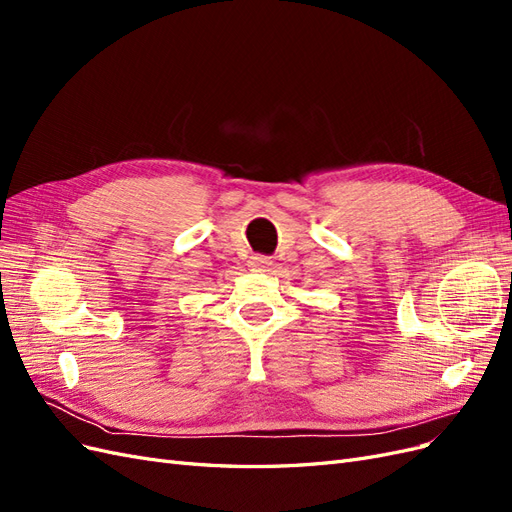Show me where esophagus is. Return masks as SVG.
<instances>
[{
    "instance_id": "34e87169",
    "label": "esophagus",
    "mask_w": 512,
    "mask_h": 512,
    "mask_svg": "<svg viewBox=\"0 0 512 512\" xmlns=\"http://www.w3.org/2000/svg\"><path fill=\"white\" fill-rule=\"evenodd\" d=\"M250 267L256 269V271H267L271 267V260L269 256H262V254H256L250 258Z\"/></svg>"
}]
</instances>
